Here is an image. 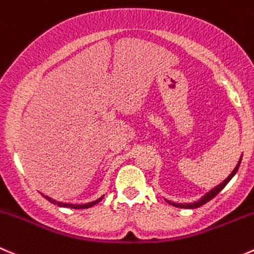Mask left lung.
<instances>
[{
	"instance_id": "left-lung-1",
	"label": "left lung",
	"mask_w": 254,
	"mask_h": 254,
	"mask_svg": "<svg viewBox=\"0 0 254 254\" xmlns=\"http://www.w3.org/2000/svg\"><path fill=\"white\" fill-rule=\"evenodd\" d=\"M241 161H242V156H241V158H240V161H238L237 166H236V168H234V170L232 171V173H231V175H229L228 177H227L226 180L223 181V182H222V183H219V185H218V186H216V187H214V188H212V190H209V192H207L206 194H204L203 197L201 198V199H198V201L193 202V203H176V202H171V201H167V199H166V201H167L168 203L171 204V206L178 207V208H190V209H193V208H198V207L203 206L204 203H207V202H209V201H211L212 198H214V197H216V195L218 194V193L221 192V190H223L224 187H226V185H227V183H228L229 181H231L232 178H233V176L236 175V173H237L238 168H240Z\"/></svg>"
}]
</instances>
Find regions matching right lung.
I'll return each mask as SVG.
<instances>
[{"label":"right lung","mask_w":254,"mask_h":254,"mask_svg":"<svg viewBox=\"0 0 254 254\" xmlns=\"http://www.w3.org/2000/svg\"><path fill=\"white\" fill-rule=\"evenodd\" d=\"M42 195L46 198V199H47V201H50L51 203L57 204V206H59V207H68V208H76V209L89 208V207L95 206L96 203H98V202H100V201H102V198H103V195H102V197H100V198H98V199H96V201H93V202H89V203L71 204V203H62V202H57V201H55V199H52V198H51V197H48V195H45V194H42Z\"/></svg>","instance_id":"obj_1"}]
</instances>
